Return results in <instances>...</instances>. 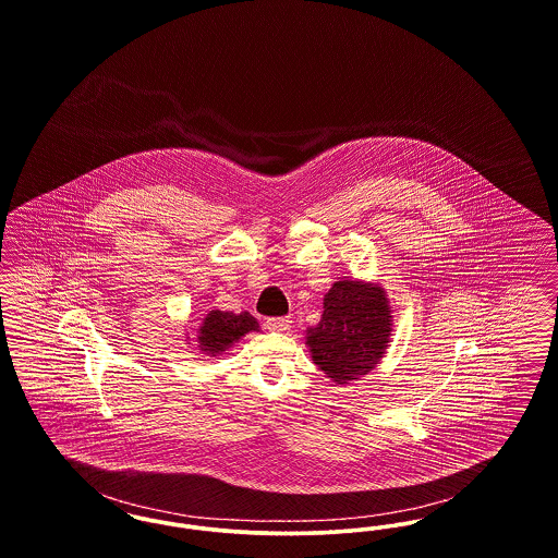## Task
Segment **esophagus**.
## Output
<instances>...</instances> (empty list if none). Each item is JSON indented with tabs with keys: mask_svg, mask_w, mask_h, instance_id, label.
Masks as SVG:
<instances>
[{
	"mask_svg": "<svg viewBox=\"0 0 558 558\" xmlns=\"http://www.w3.org/2000/svg\"><path fill=\"white\" fill-rule=\"evenodd\" d=\"M291 320L288 316H270L265 320V327L268 331H288Z\"/></svg>",
	"mask_w": 558,
	"mask_h": 558,
	"instance_id": "esophagus-1",
	"label": "esophagus"
}]
</instances>
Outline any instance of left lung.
I'll list each match as a JSON object with an SVG mask.
<instances>
[{"label":"left lung","mask_w":558,"mask_h":558,"mask_svg":"<svg viewBox=\"0 0 558 558\" xmlns=\"http://www.w3.org/2000/svg\"><path fill=\"white\" fill-rule=\"evenodd\" d=\"M386 291L363 281L343 279L325 295L323 316L306 331L313 361L338 384L366 375L386 352L389 341Z\"/></svg>","instance_id":"obj_1"}]
</instances>
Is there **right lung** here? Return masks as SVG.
<instances>
[{"label": "right lung", "instance_id": "obj_1", "mask_svg": "<svg viewBox=\"0 0 558 558\" xmlns=\"http://www.w3.org/2000/svg\"><path fill=\"white\" fill-rule=\"evenodd\" d=\"M247 331H258V320L250 313H225V311H210L199 327L197 343L199 350L206 354L225 352L231 343L240 340Z\"/></svg>", "mask_w": 558, "mask_h": 558}]
</instances>
